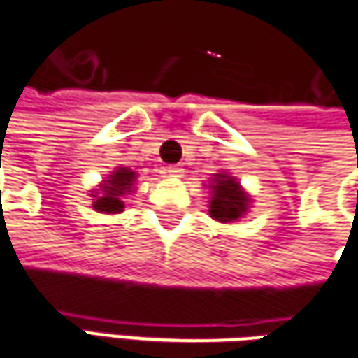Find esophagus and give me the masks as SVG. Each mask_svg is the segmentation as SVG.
<instances>
[{"label":"esophagus","mask_w":358,"mask_h":358,"mask_svg":"<svg viewBox=\"0 0 358 358\" xmlns=\"http://www.w3.org/2000/svg\"><path fill=\"white\" fill-rule=\"evenodd\" d=\"M182 172H184V168L180 166V164H170V166H166L168 176H176V178H180Z\"/></svg>","instance_id":"34e87169"}]
</instances>
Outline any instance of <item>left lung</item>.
I'll use <instances>...</instances> for the list:
<instances>
[{
    "label": "left lung",
    "instance_id": "left-lung-1",
    "mask_svg": "<svg viewBox=\"0 0 358 358\" xmlns=\"http://www.w3.org/2000/svg\"><path fill=\"white\" fill-rule=\"evenodd\" d=\"M214 188V196L210 200V216L217 220V222H236L248 210V196L241 192L240 184L229 176L220 174L216 176V184Z\"/></svg>",
    "mask_w": 358,
    "mask_h": 358
}]
</instances>
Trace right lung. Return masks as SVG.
Instances as JSON below:
<instances>
[{
  "label": "right lung",
  "mask_w": 358,
  "mask_h": 358,
  "mask_svg": "<svg viewBox=\"0 0 358 358\" xmlns=\"http://www.w3.org/2000/svg\"><path fill=\"white\" fill-rule=\"evenodd\" d=\"M134 172L127 170V168H118L117 172H113V176L106 180V184L103 186V194L101 196H94L96 202L93 203L99 212H105V214H117L124 208L122 202V196L130 192L132 188V182H134Z\"/></svg>",
  "instance_id": "right-lung-1"
}]
</instances>
